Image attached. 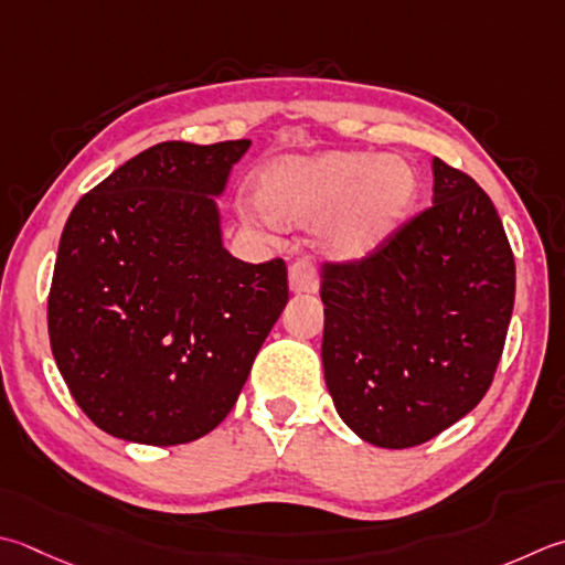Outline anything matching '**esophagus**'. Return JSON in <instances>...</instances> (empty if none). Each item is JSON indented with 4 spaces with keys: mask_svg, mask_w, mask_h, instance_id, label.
I'll return each instance as SVG.
<instances>
[{
    "mask_svg": "<svg viewBox=\"0 0 565 565\" xmlns=\"http://www.w3.org/2000/svg\"><path fill=\"white\" fill-rule=\"evenodd\" d=\"M289 284L296 294H316L318 291V274L311 259H296L289 267Z\"/></svg>",
    "mask_w": 565,
    "mask_h": 565,
    "instance_id": "34e87169",
    "label": "esophagus"
}]
</instances>
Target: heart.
I'll use <instances>...</instances> for the list:
<instances>
[{
  "mask_svg": "<svg viewBox=\"0 0 565 565\" xmlns=\"http://www.w3.org/2000/svg\"><path fill=\"white\" fill-rule=\"evenodd\" d=\"M416 173L402 159L330 151L313 161L274 166L262 175V203L274 217L342 213L335 247L358 257L390 239L412 210Z\"/></svg>",
  "mask_w": 565,
  "mask_h": 565,
  "instance_id": "heart-1",
  "label": "heart"
}]
</instances>
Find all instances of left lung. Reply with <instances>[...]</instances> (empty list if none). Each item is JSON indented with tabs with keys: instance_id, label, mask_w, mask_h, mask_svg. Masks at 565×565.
<instances>
[{
	"instance_id": "8db88e82",
	"label": "left lung",
	"mask_w": 565,
	"mask_h": 565,
	"mask_svg": "<svg viewBox=\"0 0 565 565\" xmlns=\"http://www.w3.org/2000/svg\"><path fill=\"white\" fill-rule=\"evenodd\" d=\"M490 195L434 157V205L367 257L323 262V370L342 422L382 448L444 434L488 394L514 308Z\"/></svg>"
}]
</instances>
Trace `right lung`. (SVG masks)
<instances>
[{
    "mask_svg": "<svg viewBox=\"0 0 565 565\" xmlns=\"http://www.w3.org/2000/svg\"><path fill=\"white\" fill-rule=\"evenodd\" d=\"M249 143H157L85 193L63 227L51 350L109 436L179 446L210 434L289 301L284 259L239 262L220 237L210 195Z\"/></svg>",
    "mask_w": 565,
    "mask_h": 565,
    "instance_id": "1",
    "label": "right lung"
}]
</instances>
